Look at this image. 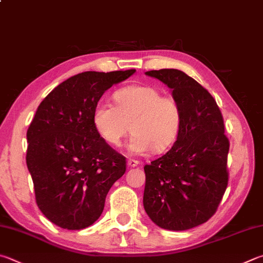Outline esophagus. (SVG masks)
I'll use <instances>...</instances> for the list:
<instances>
[{"instance_id": "obj_1", "label": "esophagus", "mask_w": 263, "mask_h": 263, "mask_svg": "<svg viewBox=\"0 0 263 263\" xmlns=\"http://www.w3.org/2000/svg\"><path fill=\"white\" fill-rule=\"evenodd\" d=\"M127 164H128V166H131V168H135V166H137L138 164H139V161L130 159V160H127Z\"/></svg>"}]
</instances>
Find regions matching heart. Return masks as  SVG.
I'll return each instance as SVG.
<instances>
[{
    "label": "heart",
    "mask_w": 263,
    "mask_h": 263,
    "mask_svg": "<svg viewBox=\"0 0 263 263\" xmlns=\"http://www.w3.org/2000/svg\"><path fill=\"white\" fill-rule=\"evenodd\" d=\"M116 106L100 101L93 110V124L102 139L121 146L128 131H133L127 151L144 155L154 149L164 152L177 139L181 110L173 97L163 95L152 85H130L114 94Z\"/></svg>",
    "instance_id": "obj_1"
}]
</instances>
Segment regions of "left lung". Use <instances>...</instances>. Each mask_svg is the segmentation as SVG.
I'll list each match as a JSON object with an SVG mask.
<instances>
[{
	"instance_id": "left-lung-1",
	"label": "left lung",
	"mask_w": 263,
	"mask_h": 263,
	"mask_svg": "<svg viewBox=\"0 0 263 263\" xmlns=\"http://www.w3.org/2000/svg\"><path fill=\"white\" fill-rule=\"evenodd\" d=\"M173 90L181 124L171 149L144 166V208L156 226L189 230L207 222L226 192L229 139L216 101L183 71H147Z\"/></svg>"
}]
</instances>
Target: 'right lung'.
<instances>
[{"label": "right lung", "mask_w": 263, "mask_h": 263, "mask_svg": "<svg viewBox=\"0 0 263 263\" xmlns=\"http://www.w3.org/2000/svg\"><path fill=\"white\" fill-rule=\"evenodd\" d=\"M135 72L78 73L37 107L26 135V164L37 207L57 227L92 226L101 216L109 190L125 173V157L95 130L93 110L107 89Z\"/></svg>", "instance_id": "right-lung-1"}]
</instances>
